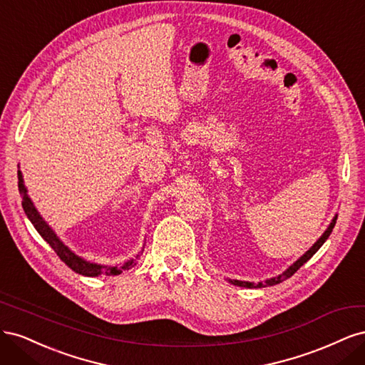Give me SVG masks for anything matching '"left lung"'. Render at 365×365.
I'll use <instances>...</instances> for the list:
<instances>
[{
	"mask_svg": "<svg viewBox=\"0 0 365 365\" xmlns=\"http://www.w3.org/2000/svg\"><path fill=\"white\" fill-rule=\"evenodd\" d=\"M336 217H338V216H335V217H334V220H332V222H330L329 228L324 231V235L315 242L314 247H312L311 250H309L306 254H303V256H302L300 259H298L294 264H291V267H289L288 269H286L283 274H280L279 277H274V279L267 280L264 283H257V284L250 283V282H240V280H230V282L233 283V284H237V286H244V288H263V286H272V284L282 283V282H283V280H286V279H289L291 275H294L298 269H300V268L303 267V264H304L309 259H311V257L314 256V254H315L319 248H322V245L324 244L326 239L330 236V233H332V230H334V227H335V224H336Z\"/></svg>",
	"mask_w": 365,
	"mask_h": 365,
	"instance_id": "1",
	"label": "left lung"
}]
</instances>
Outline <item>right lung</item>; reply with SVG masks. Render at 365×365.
<instances>
[{"label":"right lung","mask_w":365,"mask_h":365,"mask_svg":"<svg viewBox=\"0 0 365 365\" xmlns=\"http://www.w3.org/2000/svg\"><path fill=\"white\" fill-rule=\"evenodd\" d=\"M18 189L23 193V208L30 219V222L33 227L36 228L38 233L42 236V239L47 242V244L54 250V252L58 254L59 259L67 264L68 268H71L74 272L86 275V277H98V275L106 274V275H117L121 274L123 271H128L130 268H134L137 264L138 256L135 259H130L126 263L121 264V267H103V264H97V263H90L81 257H77L74 252H71L67 247H65L59 237L54 235V231L46 224V220L41 217V215L36 212V208L33 207L30 197L27 196V190L23 184V175L18 172Z\"/></svg>","instance_id":"right-lung-1"}]
</instances>
